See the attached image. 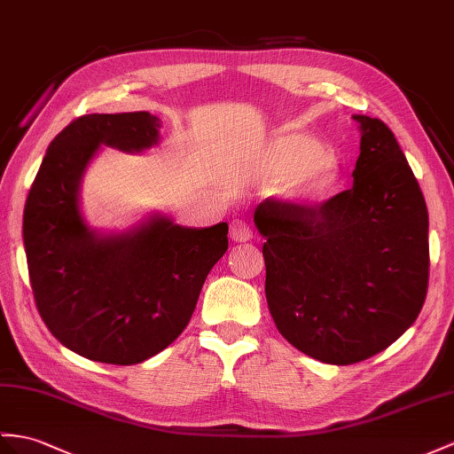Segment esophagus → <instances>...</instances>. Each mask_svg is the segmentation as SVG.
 Listing matches in <instances>:
<instances>
[{
    "instance_id": "obj_1",
    "label": "esophagus",
    "mask_w": 454,
    "mask_h": 454,
    "mask_svg": "<svg viewBox=\"0 0 454 454\" xmlns=\"http://www.w3.org/2000/svg\"><path fill=\"white\" fill-rule=\"evenodd\" d=\"M231 239L235 242H248L252 239V231L242 219L231 221Z\"/></svg>"
}]
</instances>
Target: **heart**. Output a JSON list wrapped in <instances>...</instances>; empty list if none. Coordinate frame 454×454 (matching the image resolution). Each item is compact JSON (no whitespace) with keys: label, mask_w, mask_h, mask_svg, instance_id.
<instances>
[{"label":"heart","mask_w":454,"mask_h":454,"mask_svg":"<svg viewBox=\"0 0 454 454\" xmlns=\"http://www.w3.org/2000/svg\"><path fill=\"white\" fill-rule=\"evenodd\" d=\"M254 173L289 212H314L340 192L342 165L322 140L301 130H281L263 144Z\"/></svg>","instance_id":"heart-1"}]
</instances>
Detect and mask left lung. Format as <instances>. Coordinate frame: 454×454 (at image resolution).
<instances>
[{"mask_svg":"<svg viewBox=\"0 0 454 454\" xmlns=\"http://www.w3.org/2000/svg\"><path fill=\"white\" fill-rule=\"evenodd\" d=\"M360 156L350 191L314 212L268 200L254 223L265 239V298L279 333L325 364H356L411 327L427 293V207L383 121L352 115Z\"/></svg>","mask_w":454,"mask_h":454,"instance_id":"obj_1","label":"left lung"}]
</instances>
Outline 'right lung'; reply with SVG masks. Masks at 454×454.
Here are the masks:
<instances>
[{
	"instance_id": "right-lung-1",
	"label": "right lung",
	"mask_w": 454,
	"mask_h": 454,
	"mask_svg": "<svg viewBox=\"0 0 454 454\" xmlns=\"http://www.w3.org/2000/svg\"><path fill=\"white\" fill-rule=\"evenodd\" d=\"M148 112L92 114L51 140L28 192L23 242L38 312L63 347L130 366L183 333L229 225H176L152 212L127 229H92L81 204L84 175L102 146L140 153L160 144Z\"/></svg>"
}]
</instances>
